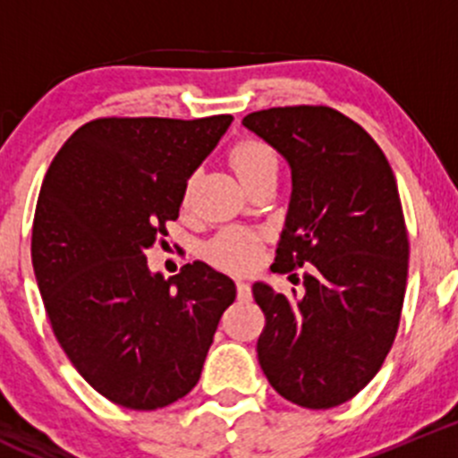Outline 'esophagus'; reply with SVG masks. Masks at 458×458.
Returning a JSON list of instances; mask_svg holds the SVG:
<instances>
[{"mask_svg": "<svg viewBox=\"0 0 458 458\" xmlns=\"http://www.w3.org/2000/svg\"><path fill=\"white\" fill-rule=\"evenodd\" d=\"M237 294H239V299H250L252 297L250 285H248L246 281H237Z\"/></svg>", "mask_w": 458, "mask_h": 458, "instance_id": "34e87169", "label": "esophagus"}]
</instances>
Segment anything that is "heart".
<instances>
[{
    "label": "heart",
    "instance_id": "1",
    "mask_svg": "<svg viewBox=\"0 0 458 458\" xmlns=\"http://www.w3.org/2000/svg\"><path fill=\"white\" fill-rule=\"evenodd\" d=\"M230 161H233L234 170L242 177V182H250L270 170H279V159L276 152L267 146L266 141L259 140H243L230 150ZM206 255L215 266L225 267V270L243 272L250 270L261 255V239L255 233L248 230H224L216 234L206 248Z\"/></svg>",
    "mask_w": 458,
    "mask_h": 458
}]
</instances>
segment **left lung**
Segmentation results:
<instances>
[{
    "mask_svg": "<svg viewBox=\"0 0 458 458\" xmlns=\"http://www.w3.org/2000/svg\"><path fill=\"white\" fill-rule=\"evenodd\" d=\"M243 126L293 170L272 270L306 266L301 297L252 285L266 315L259 363L284 399L336 408L372 381L399 330L410 243L394 173L377 141L327 106L259 110Z\"/></svg>",
    "mask_w": 458,
    "mask_h": 458,
    "instance_id": "obj_1",
    "label": "left lung"
}]
</instances>
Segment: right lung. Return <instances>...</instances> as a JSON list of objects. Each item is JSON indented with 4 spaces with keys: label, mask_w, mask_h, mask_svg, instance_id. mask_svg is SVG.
I'll return each mask as SVG.
<instances>
[{
    "label": "right lung",
    "mask_w": 458,
    "mask_h": 458,
    "mask_svg": "<svg viewBox=\"0 0 458 458\" xmlns=\"http://www.w3.org/2000/svg\"><path fill=\"white\" fill-rule=\"evenodd\" d=\"M230 123V114L95 119L68 137L41 183L30 255L46 315L77 372L123 408L186 396L237 297L208 263L165 279L146 259Z\"/></svg>",
    "instance_id": "add662e5"
}]
</instances>
